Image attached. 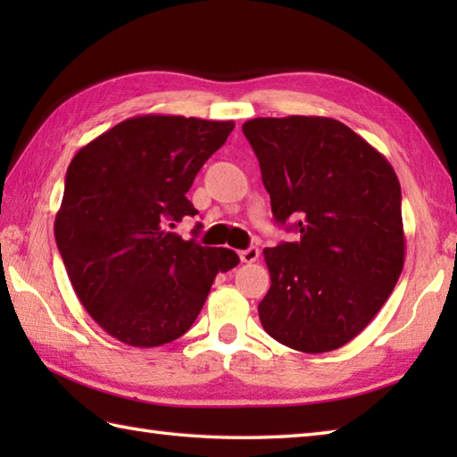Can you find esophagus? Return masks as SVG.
Segmentation results:
<instances>
[{"mask_svg": "<svg viewBox=\"0 0 457 457\" xmlns=\"http://www.w3.org/2000/svg\"><path fill=\"white\" fill-rule=\"evenodd\" d=\"M239 259L244 261V263H255L259 259V249L257 247H247L244 251H239Z\"/></svg>", "mask_w": 457, "mask_h": 457, "instance_id": "34e87169", "label": "esophagus"}]
</instances>
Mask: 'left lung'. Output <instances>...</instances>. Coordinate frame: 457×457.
Wrapping results in <instances>:
<instances>
[{"label": "left lung", "instance_id": "obj_1", "mask_svg": "<svg viewBox=\"0 0 457 457\" xmlns=\"http://www.w3.org/2000/svg\"><path fill=\"white\" fill-rule=\"evenodd\" d=\"M278 223L300 239L263 251L270 288L259 320L304 353L345 345L391 296L404 265L399 179L342 121L318 115L244 123Z\"/></svg>", "mask_w": 457, "mask_h": 457}]
</instances>
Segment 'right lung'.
I'll return each mask as SVG.
<instances>
[{
    "instance_id": "add662e5",
    "label": "right lung",
    "mask_w": 457,
    "mask_h": 457,
    "mask_svg": "<svg viewBox=\"0 0 457 457\" xmlns=\"http://www.w3.org/2000/svg\"><path fill=\"white\" fill-rule=\"evenodd\" d=\"M234 121L135 115L90 141L68 164L54 239L76 296L98 326L133 347L188 332L236 251L174 234L198 210L194 179Z\"/></svg>"
}]
</instances>
